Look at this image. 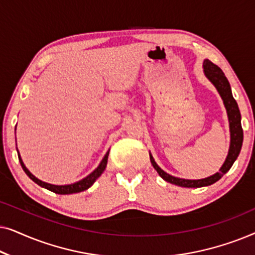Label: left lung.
<instances>
[{
	"mask_svg": "<svg viewBox=\"0 0 255 255\" xmlns=\"http://www.w3.org/2000/svg\"><path fill=\"white\" fill-rule=\"evenodd\" d=\"M203 67H204L205 76H207V78L214 83L215 87L218 90V93L221 94L223 101H224V106L226 108V111H228L229 122H230L231 144H230L228 158H226L225 162L223 163L222 168L219 169V172L214 174L212 176L205 177V179H202V180H184V179H179V177L169 175V174L163 172V170L156 165L154 159H153V156L149 155L152 165L154 167L156 172L159 173V175L161 176L163 180L167 181V182L176 184V186H180V187L200 188L204 186H210V184L217 182V181L219 179H222V176L224 175L225 173H228L230 168H231L233 162H235L236 159L238 158L240 149H242V145H243L244 133H243L242 122H240L242 121V116H240L238 104H237L236 100L233 99L232 96L231 87H230L228 79H226V76L224 73H223L222 69L219 68L217 65H215L214 62L208 60V59L207 60H204Z\"/></svg>",
	"mask_w": 255,
	"mask_h": 255,
	"instance_id": "obj_1",
	"label": "left lung"
}]
</instances>
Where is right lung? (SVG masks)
<instances>
[{"label": "right lung", "mask_w": 255, "mask_h": 255, "mask_svg": "<svg viewBox=\"0 0 255 255\" xmlns=\"http://www.w3.org/2000/svg\"><path fill=\"white\" fill-rule=\"evenodd\" d=\"M18 153V151H17ZM108 155H109V151L107 152V154L104 155V158L102 159V161H101L100 166L97 167V168L94 170L92 174H89L88 176L85 177V179L79 181V182H75L73 184H66V186H54V184H50V183H46V182H43V181L38 180L36 176H33L32 174L29 172V169L26 168L25 166H24V163L22 161V159H20V155L18 153V159H19V162H20V166H22V168L24 172L26 173V175L30 177L31 180L33 181V182H36L37 184H39L40 187L43 188H46V189L53 191L55 194H60V195H68V194H75V193H80V191H83L86 189H88V188L92 186V184L95 182L97 177H99L101 174L103 173V170L106 169L107 167V162H108Z\"/></svg>", "instance_id": "right-lung-1"}]
</instances>
